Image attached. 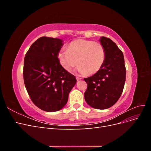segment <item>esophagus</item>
Segmentation results:
<instances>
[{
	"label": "esophagus",
	"instance_id": "34e87169",
	"mask_svg": "<svg viewBox=\"0 0 151 151\" xmlns=\"http://www.w3.org/2000/svg\"><path fill=\"white\" fill-rule=\"evenodd\" d=\"M76 79H77V81H78L81 80V77H76Z\"/></svg>",
	"mask_w": 151,
	"mask_h": 151
}]
</instances>
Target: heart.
<instances>
[{
  "instance_id": "obj_1",
  "label": "heart",
  "mask_w": 151,
  "mask_h": 151,
  "mask_svg": "<svg viewBox=\"0 0 151 151\" xmlns=\"http://www.w3.org/2000/svg\"><path fill=\"white\" fill-rule=\"evenodd\" d=\"M60 65L67 70H70L77 65L81 74L93 75L102 68L106 52L103 45L99 42L85 39L72 41L67 50H60L58 53Z\"/></svg>"
}]
</instances>
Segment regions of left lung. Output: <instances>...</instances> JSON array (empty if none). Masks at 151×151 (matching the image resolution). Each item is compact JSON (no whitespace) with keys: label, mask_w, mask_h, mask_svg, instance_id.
<instances>
[{"label":"left lung","mask_w":151,"mask_h":151,"mask_svg":"<svg viewBox=\"0 0 151 151\" xmlns=\"http://www.w3.org/2000/svg\"><path fill=\"white\" fill-rule=\"evenodd\" d=\"M100 42L106 52V58L101 69L84 79L88 84L84 99L91 107L104 109L115 104L122 95L126 68L123 54L116 43L104 36Z\"/></svg>","instance_id":"left-lung-1"}]
</instances>
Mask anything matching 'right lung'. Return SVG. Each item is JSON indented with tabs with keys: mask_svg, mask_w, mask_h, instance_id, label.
<instances>
[{
	"mask_svg": "<svg viewBox=\"0 0 151 151\" xmlns=\"http://www.w3.org/2000/svg\"><path fill=\"white\" fill-rule=\"evenodd\" d=\"M60 39L43 36L31 45L24 60L23 78L31 101L43 111L60 110L76 83L74 75L60 63Z\"/></svg>",
	"mask_w": 151,
	"mask_h": 151,
	"instance_id": "right-lung-1",
	"label": "right lung"
}]
</instances>
